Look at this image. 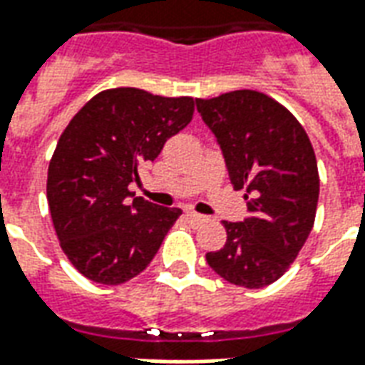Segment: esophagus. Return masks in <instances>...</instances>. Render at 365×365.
<instances>
[{
    "label": "esophagus",
    "mask_w": 365,
    "mask_h": 365,
    "mask_svg": "<svg viewBox=\"0 0 365 365\" xmlns=\"http://www.w3.org/2000/svg\"><path fill=\"white\" fill-rule=\"evenodd\" d=\"M185 219L191 222V225H201V222H205V217L199 213H193V211H187L185 213Z\"/></svg>",
    "instance_id": "1"
}]
</instances>
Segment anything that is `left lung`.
Segmentation results:
<instances>
[{"label":"left lung","instance_id":"8db88e82","mask_svg":"<svg viewBox=\"0 0 365 365\" xmlns=\"http://www.w3.org/2000/svg\"><path fill=\"white\" fill-rule=\"evenodd\" d=\"M195 105L221 146L232 185L246 187L248 209L245 221H225L227 245L207 252V264L232 285L260 289L287 272L313 229V146L299 120L260 91H229Z\"/></svg>","mask_w":365,"mask_h":365}]
</instances>
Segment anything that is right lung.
I'll use <instances>...</instances> for the list:
<instances>
[{"label": "right lung", "mask_w": 365, "mask_h": 365, "mask_svg": "<svg viewBox=\"0 0 365 365\" xmlns=\"http://www.w3.org/2000/svg\"><path fill=\"white\" fill-rule=\"evenodd\" d=\"M193 117L191 97L115 88L91 97L64 128L48 166L46 199L60 246L78 272L119 285L143 272L182 209L126 199L140 168Z\"/></svg>", "instance_id": "right-lung-1"}]
</instances>
